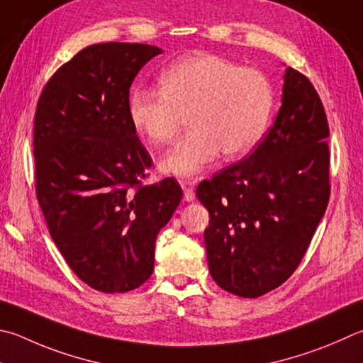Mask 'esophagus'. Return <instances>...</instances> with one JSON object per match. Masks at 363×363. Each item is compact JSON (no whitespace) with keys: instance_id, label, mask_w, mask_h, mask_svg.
<instances>
[{"instance_id":"obj_1","label":"esophagus","mask_w":363,"mask_h":363,"mask_svg":"<svg viewBox=\"0 0 363 363\" xmlns=\"http://www.w3.org/2000/svg\"><path fill=\"white\" fill-rule=\"evenodd\" d=\"M195 184H196V179H189V181L181 182V186L184 189V200H186V201H194L195 200V190H194Z\"/></svg>"}]
</instances>
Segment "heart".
<instances>
[{
  "label": "heart",
  "mask_w": 363,
  "mask_h": 363,
  "mask_svg": "<svg viewBox=\"0 0 363 363\" xmlns=\"http://www.w3.org/2000/svg\"><path fill=\"white\" fill-rule=\"evenodd\" d=\"M272 111L273 87L263 72L211 54L184 57L159 76V91L135 89L128 98L131 127L154 147L173 141L187 118L190 133L160 163L179 177L200 173L219 152L228 160L249 154Z\"/></svg>",
  "instance_id": "1"
}]
</instances>
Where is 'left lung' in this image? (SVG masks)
<instances>
[{"mask_svg":"<svg viewBox=\"0 0 363 363\" xmlns=\"http://www.w3.org/2000/svg\"><path fill=\"white\" fill-rule=\"evenodd\" d=\"M327 116L309 79L287 68L273 127L247 159L201 181L209 273L233 295L257 298L300 265L330 196Z\"/></svg>","mask_w":363,"mask_h":363,"instance_id":"8db88e82","label":"left lung"}]
</instances>
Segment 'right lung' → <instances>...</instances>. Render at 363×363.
I'll use <instances>...</instances> for the list:
<instances>
[{
  "label": "right lung",
  "instance_id": "add662e5",
  "mask_svg": "<svg viewBox=\"0 0 363 363\" xmlns=\"http://www.w3.org/2000/svg\"><path fill=\"white\" fill-rule=\"evenodd\" d=\"M162 52L136 43L89 45L55 71L38 100L39 206L69 268L104 294L149 279L157 235L182 199L173 177L144 186L152 159L128 118L131 82Z\"/></svg>",
  "mask_w": 363,
  "mask_h": 363
}]
</instances>
